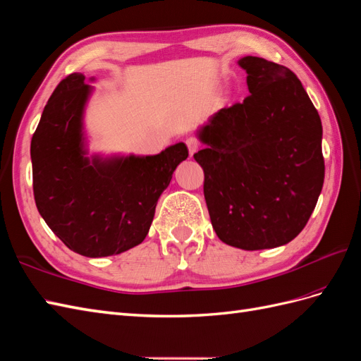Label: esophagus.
I'll use <instances>...</instances> for the list:
<instances>
[{
	"label": "esophagus",
	"instance_id": "34e87169",
	"mask_svg": "<svg viewBox=\"0 0 361 361\" xmlns=\"http://www.w3.org/2000/svg\"><path fill=\"white\" fill-rule=\"evenodd\" d=\"M187 147H188V152H190V156L195 154L197 152L199 148V140L196 137H188L187 139Z\"/></svg>",
	"mask_w": 361,
	"mask_h": 361
}]
</instances>
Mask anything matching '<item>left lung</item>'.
<instances>
[{"label": "left lung", "instance_id": "8db88e82", "mask_svg": "<svg viewBox=\"0 0 361 361\" xmlns=\"http://www.w3.org/2000/svg\"><path fill=\"white\" fill-rule=\"evenodd\" d=\"M250 96L197 130L195 154L214 231L247 251L286 245L310 221L323 188L322 121L298 78L243 56Z\"/></svg>", "mask_w": 361, "mask_h": 361}]
</instances>
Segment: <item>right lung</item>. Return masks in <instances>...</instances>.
Listing matches in <instances>:
<instances>
[{"instance_id":"right-lung-1","label":"right lung","mask_w":361,"mask_h":361,"mask_svg":"<svg viewBox=\"0 0 361 361\" xmlns=\"http://www.w3.org/2000/svg\"><path fill=\"white\" fill-rule=\"evenodd\" d=\"M85 81L82 73L68 75L44 107L30 144L33 195L68 250L107 257L142 243L188 148L178 142L153 156L89 154L84 113L93 85Z\"/></svg>"}]
</instances>
